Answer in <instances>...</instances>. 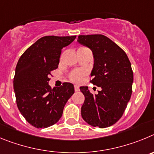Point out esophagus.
<instances>
[{"instance_id": "esophagus-1", "label": "esophagus", "mask_w": 154, "mask_h": 154, "mask_svg": "<svg viewBox=\"0 0 154 154\" xmlns=\"http://www.w3.org/2000/svg\"><path fill=\"white\" fill-rule=\"evenodd\" d=\"M74 90H75V91H80V87H79V86L74 85Z\"/></svg>"}]
</instances>
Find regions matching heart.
I'll return each instance as SVG.
<instances>
[{"instance_id":"b5f03b06","label":"heart","mask_w":154,"mask_h":154,"mask_svg":"<svg viewBox=\"0 0 154 154\" xmlns=\"http://www.w3.org/2000/svg\"><path fill=\"white\" fill-rule=\"evenodd\" d=\"M84 74H85V71H84V70H75V71L72 72L71 74H70V79L73 81L78 82L81 80Z\"/></svg>"}]
</instances>
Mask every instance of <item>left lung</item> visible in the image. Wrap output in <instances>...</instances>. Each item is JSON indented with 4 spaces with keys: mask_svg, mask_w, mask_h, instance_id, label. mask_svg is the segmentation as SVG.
Masks as SVG:
<instances>
[{
    "mask_svg": "<svg viewBox=\"0 0 154 154\" xmlns=\"http://www.w3.org/2000/svg\"><path fill=\"white\" fill-rule=\"evenodd\" d=\"M77 42L92 51L91 82L101 88L94 95L88 87H80L85 97L81 116L93 127H110L120 120L131 99L134 82L131 63L125 52L104 35H80Z\"/></svg>",
    "mask_w": 154,
    "mask_h": 154,
    "instance_id": "left-lung-1",
    "label": "left lung"
}]
</instances>
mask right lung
Returning a JSON list of instances; mask_svg holds the SVG:
<instances>
[{
	"label": "right lung",
	"instance_id": "obj_1",
	"mask_svg": "<svg viewBox=\"0 0 154 154\" xmlns=\"http://www.w3.org/2000/svg\"><path fill=\"white\" fill-rule=\"evenodd\" d=\"M76 36H45L21 55L17 64L14 90L17 105L29 124L47 128L60 120L63 107L74 93V84L63 83L51 89L48 84L52 70L57 68L61 50Z\"/></svg>",
	"mask_w": 154,
	"mask_h": 154
}]
</instances>
